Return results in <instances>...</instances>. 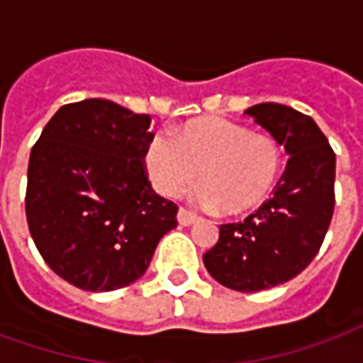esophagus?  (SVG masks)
<instances>
[{"label": "esophagus", "mask_w": 363, "mask_h": 363, "mask_svg": "<svg viewBox=\"0 0 363 363\" xmlns=\"http://www.w3.org/2000/svg\"><path fill=\"white\" fill-rule=\"evenodd\" d=\"M177 220H179L181 225H192V223L198 220V213L190 212V210H186V208H179Z\"/></svg>", "instance_id": "esophagus-1"}]
</instances>
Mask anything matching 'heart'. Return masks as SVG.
I'll list each match as a JSON object with an SVG mask.
<instances>
[{
	"instance_id": "b5f03b06",
	"label": "heart",
	"mask_w": 363,
	"mask_h": 363,
	"mask_svg": "<svg viewBox=\"0 0 363 363\" xmlns=\"http://www.w3.org/2000/svg\"><path fill=\"white\" fill-rule=\"evenodd\" d=\"M151 184L163 196H177L196 177L194 198L223 213L257 208L280 177L281 147L272 135L228 118L208 116L177 130L155 132L143 150Z\"/></svg>"
}]
</instances>
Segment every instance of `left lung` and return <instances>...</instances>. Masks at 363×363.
<instances>
[{
    "label": "left lung",
    "mask_w": 363,
    "mask_h": 363,
    "mask_svg": "<svg viewBox=\"0 0 363 363\" xmlns=\"http://www.w3.org/2000/svg\"><path fill=\"white\" fill-rule=\"evenodd\" d=\"M247 114L289 155L274 196L237 223L220 225L204 267L225 288L260 291L303 272L317 257L335 212L336 155L315 120L278 103Z\"/></svg>",
    "instance_id": "obj_1"
}]
</instances>
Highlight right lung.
I'll return each mask as SVG.
<instances>
[{"label":"right lung","instance_id":"add662e5","mask_svg":"<svg viewBox=\"0 0 363 363\" xmlns=\"http://www.w3.org/2000/svg\"><path fill=\"white\" fill-rule=\"evenodd\" d=\"M147 114L106 99L64 104L28 159V231L44 262L75 288L112 291L147 270L179 208L143 165Z\"/></svg>","mask_w":363,"mask_h":363}]
</instances>
